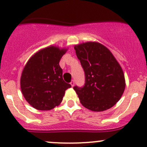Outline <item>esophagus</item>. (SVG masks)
<instances>
[{"mask_svg":"<svg viewBox=\"0 0 147 147\" xmlns=\"http://www.w3.org/2000/svg\"><path fill=\"white\" fill-rule=\"evenodd\" d=\"M70 84H71V86H72V87H74V85H75V81L72 80V82H70Z\"/></svg>","mask_w":147,"mask_h":147,"instance_id":"34e87169","label":"esophagus"}]
</instances>
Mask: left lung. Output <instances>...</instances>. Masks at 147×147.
I'll list each match as a JSON object with an SVG mask.
<instances>
[{
	"instance_id": "8db88e82",
	"label": "left lung",
	"mask_w": 147,
	"mask_h": 147,
	"mask_svg": "<svg viewBox=\"0 0 147 147\" xmlns=\"http://www.w3.org/2000/svg\"><path fill=\"white\" fill-rule=\"evenodd\" d=\"M85 75L83 87H73L81 104L94 112L112 107L125 89L124 72L110 50L97 42H87L74 47Z\"/></svg>"
}]
</instances>
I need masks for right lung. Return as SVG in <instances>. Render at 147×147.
Returning <instances> with one entry per match:
<instances>
[{
    "instance_id": "right-lung-1",
    "label": "right lung",
    "mask_w": 147,
    "mask_h": 147,
    "mask_svg": "<svg viewBox=\"0 0 147 147\" xmlns=\"http://www.w3.org/2000/svg\"><path fill=\"white\" fill-rule=\"evenodd\" d=\"M67 49L50 45L35 53L25 65L20 77L22 94L38 110L54 109L63 101L65 90L71 87L63 79L59 63Z\"/></svg>"
}]
</instances>
